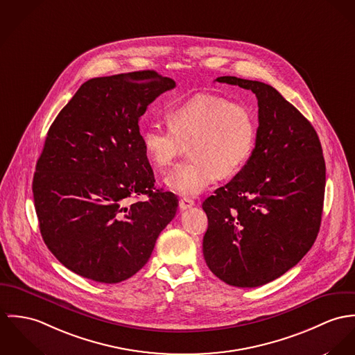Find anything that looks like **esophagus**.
<instances>
[{
  "mask_svg": "<svg viewBox=\"0 0 355 355\" xmlns=\"http://www.w3.org/2000/svg\"><path fill=\"white\" fill-rule=\"evenodd\" d=\"M178 204H180V209H181V211H185V209L192 208V207L195 205V201L191 200V198H181Z\"/></svg>",
  "mask_w": 355,
  "mask_h": 355,
  "instance_id": "34e87169",
  "label": "esophagus"
}]
</instances>
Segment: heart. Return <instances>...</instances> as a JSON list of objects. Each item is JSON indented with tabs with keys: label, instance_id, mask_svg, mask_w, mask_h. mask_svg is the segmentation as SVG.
<instances>
[{
	"label": "heart",
	"instance_id": "heart-1",
	"mask_svg": "<svg viewBox=\"0 0 355 355\" xmlns=\"http://www.w3.org/2000/svg\"><path fill=\"white\" fill-rule=\"evenodd\" d=\"M168 125L150 123L143 132V146L153 164L166 170L189 144L192 160L178 166L164 181L181 196L200 195L219 175H236L256 147L257 121L253 112L214 94H198L174 106Z\"/></svg>",
	"mask_w": 355,
	"mask_h": 355
}]
</instances>
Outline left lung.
I'll return each mask as SVG.
<instances>
[{"instance_id":"obj_1","label":"left lung","mask_w":355,"mask_h":355,"mask_svg":"<svg viewBox=\"0 0 355 355\" xmlns=\"http://www.w3.org/2000/svg\"><path fill=\"white\" fill-rule=\"evenodd\" d=\"M216 81L256 95L259 128L248 163L202 202L208 218L202 254L225 283L257 287L298 264L315 243L325 162L312 123L274 87L234 76Z\"/></svg>"}]
</instances>
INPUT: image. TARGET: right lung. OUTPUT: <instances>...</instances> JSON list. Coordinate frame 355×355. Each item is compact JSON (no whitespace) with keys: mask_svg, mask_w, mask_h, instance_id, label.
<instances>
[{"mask_svg":"<svg viewBox=\"0 0 355 355\" xmlns=\"http://www.w3.org/2000/svg\"><path fill=\"white\" fill-rule=\"evenodd\" d=\"M175 81L155 71L95 78L51 123L33 193L42 238L68 270L119 283L140 271L178 198L154 188L139 119ZM146 194L144 202L129 198Z\"/></svg>","mask_w":355,"mask_h":355,"instance_id":"right-lung-1","label":"right lung"}]
</instances>
